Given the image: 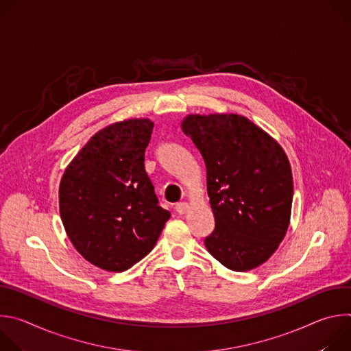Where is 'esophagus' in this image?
<instances>
[{
    "mask_svg": "<svg viewBox=\"0 0 351 351\" xmlns=\"http://www.w3.org/2000/svg\"><path fill=\"white\" fill-rule=\"evenodd\" d=\"M187 210H189L187 203H178V204L175 206V211H176L179 215L186 214V211H187Z\"/></svg>",
    "mask_w": 351,
    "mask_h": 351,
    "instance_id": "34e87169",
    "label": "esophagus"
}]
</instances>
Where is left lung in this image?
Here are the masks:
<instances>
[{
    "instance_id": "1",
    "label": "left lung",
    "mask_w": 351,
    "mask_h": 351,
    "mask_svg": "<svg viewBox=\"0 0 351 351\" xmlns=\"http://www.w3.org/2000/svg\"><path fill=\"white\" fill-rule=\"evenodd\" d=\"M207 169L215 229L204 239L223 267L243 272L265 263L283 240L293 178L282 147L234 114L189 115L182 123Z\"/></svg>"
}]
</instances>
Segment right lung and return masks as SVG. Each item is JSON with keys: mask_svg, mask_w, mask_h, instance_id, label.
Returning a JSON list of instances; mask_svg holds the SVG:
<instances>
[{"mask_svg": "<svg viewBox=\"0 0 351 351\" xmlns=\"http://www.w3.org/2000/svg\"><path fill=\"white\" fill-rule=\"evenodd\" d=\"M154 123L117 122L95 133L66 168L60 213L68 237L93 265L123 272L154 248L169 211L144 168Z\"/></svg>", "mask_w": 351, "mask_h": 351, "instance_id": "add662e5", "label": "right lung"}]
</instances>
